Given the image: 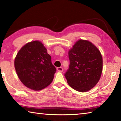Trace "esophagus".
<instances>
[{
  "instance_id": "34e87169",
  "label": "esophagus",
  "mask_w": 121,
  "mask_h": 121,
  "mask_svg": "<svg viewBox=\"0 0 121 121\" xmlns=\"http://www.w3.org/2000/svg\"><path fill=\"white\" fill-rule=\"evenodd\" d=\"M56 70L58 71H59V72H62L63 68H62V67H58V68H56Z\"/></svg>"
}]
</instances>
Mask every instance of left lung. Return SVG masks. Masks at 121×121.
Listing matches in <instances>:
<instances>
[{"label": "left lung", "mask_w": 121, "mask_h": 121, "mask_svg": "<svg viewBox=\"0 0 121 121\" xmlns=\"http://www.w3.org/2000/svg\"><path fill=\"white\" fill-rule=\"evenodd\" d=\"M70 65L65 73L67 83L77 91L85 92L99 82L102 71V57L95 45L79 39L68 51Z\"/></svg>", "instance_id": "1"}]
</instances>
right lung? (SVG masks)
I'll use <instances>...</instances> for the list:
<instances>
[{"label": "right lung", "instance_id": "obj_1", "mask_svg": "<svg viewBox=\"0 0 121 121\" xmlns=\"http://www.w3.org/2000/svg\"><path fill=\"white\" fill-rule=\"evenodd\" d=\"M14 67L21 82L35 91L50 85L56 71L47 49L39 40L28 43L22 47L15 58Z\"/></svg>", "mask_w": 121, "mask_h": 121}]
</instances>
